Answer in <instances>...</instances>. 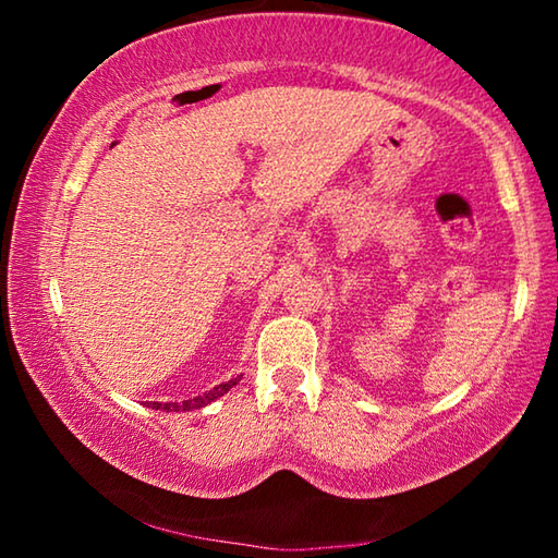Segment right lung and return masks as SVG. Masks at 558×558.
Wrapping results in <instances>:
<instances>
[{"mask_svg": "<svg viewBox=\"0 0 558 558\" xmlns=\"http://www.w3.org/2000/svg\"><path fill=\"white\" fill-rule=\"evenodd\" d=\"M243 376V374H241ZM241 376H235V379H231V381H226V384H219V386H214L211 391H206V393H202V396H194V399H189V401H182V403H159V401H147V405L149 409H155V411H192V409H204V405H209L211 401H216L219 399V396H223L226 391H231L235 384L241 381Z\"/></svg>", "mask_w": 558, "mask_h": 558, "instance_id": "add662e5", "label": "right lung"}]
</instances>
